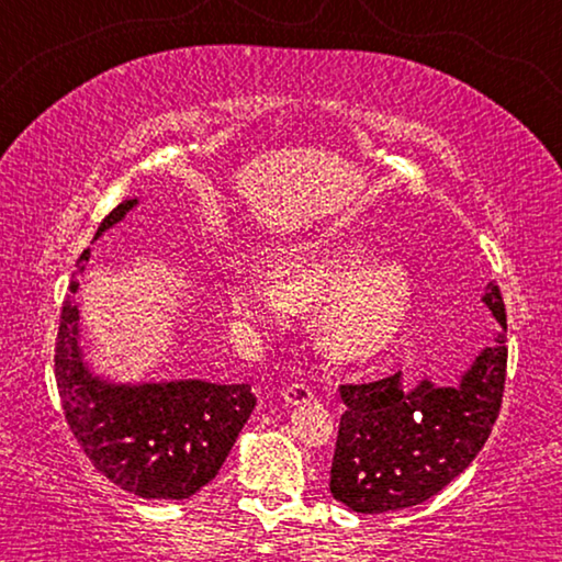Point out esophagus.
Segmentation results:
<instances>
[{
	"label": "esophagus",
	"instance_id": "esophagus-1",
	"mask_svg": "<svg viewBox=\"0 0 562 562\" xmlns=\"http://www.w3.org/2000/svg\"><path fill=\"white\" fill-rule=\"evenodd\" d=\"M282 396H284V402L292 404V406L315 402V392H312L307 384H290V386H284Z\"/></svg>",
	"mask_w": 562,
	"mask_h": 562
}]
</instances>
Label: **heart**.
Returning a JSON list of instances; mask_svg holds the SVG:
<instances>
[{"instance_id": "b5f03b06", "label": "heart", "mask_w": 562, "mask_h": 562, "mask_svg": "<svg viewBox=\"0 0 562 562\" xmlns=\"http://www.w3.org/2000/svg\"><path fill=\"white\" fill-rule=\"evenodd\" d=\"M231 302L235 315L258 329H282L290 315L319 310L322 347L335 359L364 361L402 337L414 282L398 260L372 258L364 243L337 240L282 255L272 282L243 274Z\"/></svg>"}]
</instances>
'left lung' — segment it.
I'll return each instance as SVG.
<instances>
[{
	"instance_id": "8db88e82",
	"label": "left lung",
	"mask_w": 562,
	"mask_h": 562,
	"mask_svg": "<svg viewBox=\"0 0 562 562\" xmlns=\"http://www.w3.org/2000/svg\"><path fill=\"white\" fill-rule=\"evenodd\" d=\"M483 304L503 327L473 357L459 382L422 376L406 389L402 372L339 386L341 414L329 491L357 513L418 506L469 469L488 441L506 384V307L496 282Z\"/></svg>"
}]
</instances>
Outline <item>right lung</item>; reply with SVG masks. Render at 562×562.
Returning a JSON list of instances; mask_svg holds the SVG:
<instances>
[{
    "instance_id": "obj_1",
    "label": "right lung",
    "mask_w": 562,
    "mask_h": 562,
    "mask_svg": "<svg viewBox=\"0 0 562 562\" xmlns=\"http://www.w3.org/2000/svg\"><path fill=\"white\" fill-rule=\"evenodd\" d=\"M140 198H126L99 225L97 240L119 225ZM91 247L81 252L56 337V386L64 416L89 461L140 498L183 501L211 483L255 408L250 384L205 379L116 382L93 372L81 335L76 292Z\"/></svg>"
}]
</instances>
